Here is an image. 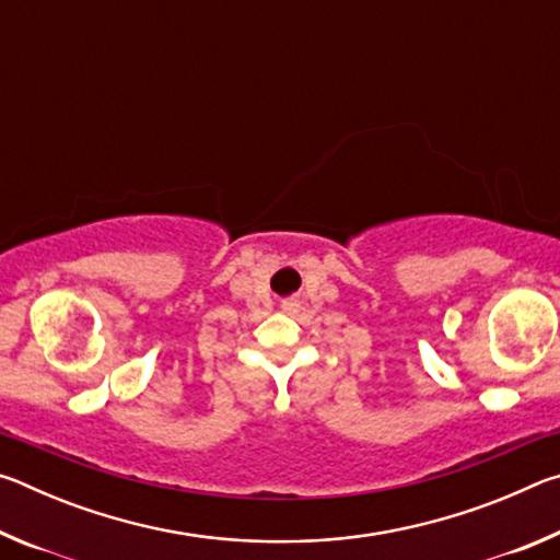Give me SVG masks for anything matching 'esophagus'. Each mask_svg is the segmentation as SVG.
I'll use <instances>...</instances> for the list:
<instances>
[{
  "label": "esophagus",
  "instance_id": "1",
  "mask_svg": "<svg viewBox=\"0 0 560 560\" xmlns=\"http://www.w3.org/2000/svg\"><path fill=\"white\" fill-rule=\"evenodd\" d=\"M293 308H296V303H293V301H289V303H283V311H293Z\"/></svg>",
  "mask_w": 560,
  "mask_h": 560
}]
</instances>
